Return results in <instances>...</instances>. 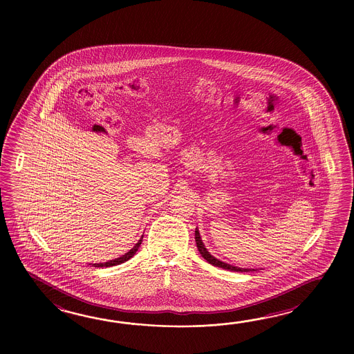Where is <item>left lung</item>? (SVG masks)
Wrapping results in <instances>:
<instances>
[{"instance_id":"left-lung-1","label":"left lung","mask_w":354,"mask_h":354,"mask_svg":"<svg viewBox=\"0 0 354 354\" xmlns=\"http://www.w3.org/2000/svg\"><path fill=\"white\" fill-rule=\"evenodd\" d=\"M195 239L198 252H200V253H201V256H203V258L209 262V263L212 264V266H216V267H220V268H224V270H229V271L234 272L254 271V270H245V268H241V267H234L232 264L224 263V262H221V261L216 259L215 257L211 256L210 253L207 252V249L205 248L203 241H201V236H200V233H198V230H197V229L195 230Z\"/></svg>"}]
</instances>
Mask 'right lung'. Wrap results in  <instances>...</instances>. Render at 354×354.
Returning <instances> with one entry per match:
<instances>
[{"label":"right lung","instance_id":"right-lung-1","mask_svg":"<svg viewBox=\"0 0 354 354\" xmlns=\"http://www.w3.org/2000/svg\"><path fill=\"white\" fill-rule=\"evenodd\" d=\"M142 239H143V236L140 238V241L136 243V245L133 247V249H130L128 253H125L124 256H121L120 258H116V259H113V261H110V262H106V263H95L93 266L95 267H113V266H118V264L124 263V262H127L129 261L131 257L134 256L136 253V250L139 249L140 247V244H142Z\"/></svg>","mask_w":354,"mask_h":354}]
</instances>
